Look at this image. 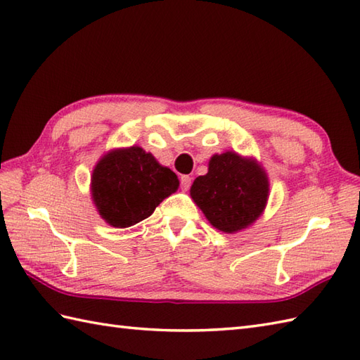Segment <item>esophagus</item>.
Returning <instances> with one entry per match:
<instances>
[{"label": "esophagus", "instance_id": "1", "mask_svg": "<svg viewBox=\"0 0 360 360\" xmlns=\"http://www.w3.org/2000/svg\"><path fill=\"white\" fill-rule=\"evenodd\" d=\"M190 186H191V178L187 176V174H184V176H181V188L184 191H187L190 188Z\"/></svg>", "mask_w": 360, "mask_h": 360}]
</instances>
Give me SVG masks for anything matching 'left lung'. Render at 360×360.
I'll return each instance as SVG.
<instances>
[{"label":"left lung","mask_w":360,"mask_h":360,"mask_svg":"<svg viewBox=\"0 0 360 360\" xmlns=\"http://www.w3.org/2000/svg\"><path fill=\"white\" fill-rule=\"evenodd\" d=\"M270 181L261 162L233 150L213 155L208 172L190 188L193 202L214 229L238 233L253 225L266 207Z\"/></svg>","instance_id":"obj_1"}]
</instances>
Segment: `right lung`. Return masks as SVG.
Returning <instances> with one entry per match:
<instances>
[{
  "instance_id": "add662e5",
  "label": "right lung",
  "mask_w": 360,
  "mask_h": 360,
  "mask_svg": "<svg viewBox=\"0 0 360 360\" xmlns=\"http://www.w3.org/2000/svg\"><path fill=\"white\" fill-rule=\"evenodd\" d=\"M179 179L169 167L139 146L113 148L96 162L90 196L99 216L115 229H127L148 218Z\"/></svg>"
}]
</instances>
